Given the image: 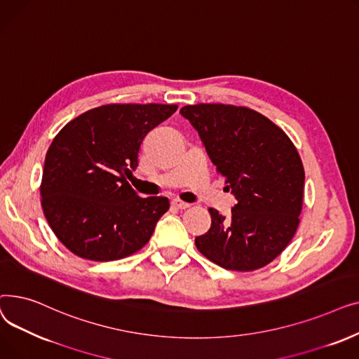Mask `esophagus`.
<instances>
[{"mask_svg": "<svg viewBox=\"0 0 359 359\" xmlns=\"http://www.w3.org/2000/svg\"><path fill=\"white\" fill-rule=\"evenodd\" d=\"M172 206L173 208H176V210H186V208H189V203L187 202H183V201H180V199H173L172 201Z\"/></svg>", "mask_w": 359, "mask_h": 359, "instance_id": "obj_1", "label": "esophagus"}]
</instances>
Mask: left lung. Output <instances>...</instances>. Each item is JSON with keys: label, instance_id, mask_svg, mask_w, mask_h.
I'll list each match as a JSON object with an SVG mask.
<instances>
[{"label": "left lung", "instance_id": "obj_1", "mask_svg": "<svg viewBox=\"0 0 359 359\" xmlns=\"http://www.w3.org/2000/svg\"><path fill=\"white\" fill-rule=\"evenodd\" d=\"M237 203L229 218L210 208L211 229L195 238L218 266L249 272L266 266L292 240L303 210L304 167L288 135L262 113L233 104L180 109Z\"/></svg>", "mask_w": 359, "mask_h": 359}]
</instances>
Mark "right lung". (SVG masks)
<instances>
[{
    "instance_id": "add662e5",
    "label": "right lung",
    "mask_w": 359,
    "mask_h": 359,
    "mask_svg": "<svg viewBox=\"0 0 359 359\" xmlns=\"http://www.w3.org/2000/svg\"><path fill=\"white\" fill-rule=\"evenodd\" d=\"M177 104H104L68 122L48 149L41 183L49 227L79 257L109 262L134 255L167 212L164 196L140 198L126 177L151 129Z\"/></svg>"
}]
</instances>
